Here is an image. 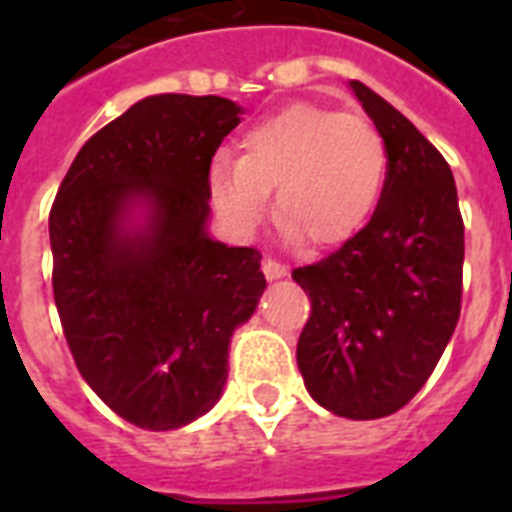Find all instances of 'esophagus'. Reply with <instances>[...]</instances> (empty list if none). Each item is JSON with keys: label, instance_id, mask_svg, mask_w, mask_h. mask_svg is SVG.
Wrapping results in <instances>:
<instances>
[{"label": "esophagus", "instance_id": "obj_1", "mask_svg": "<svg viewBox=\"0 0 512 512\" xmlns=\"http://www.w3.org/2000/svg\"><path fill=\"white\" fill-rule=\"evenodd\" d=\"M263 273L265 279L273 281V279H284L289 273V268L284 263H279V260H273V257H265L263 260Z\"/></svg>", "mask_w": 512, "mask_h": 512}]
</instances>
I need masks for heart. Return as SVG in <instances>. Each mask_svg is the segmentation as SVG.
I'll return each mask as SVG.
<instances>
[{"label":"heart","mask_w":512,"mask_h":512,"mask_svg":"<svg viewBox=\"0 0 512 512\" xmlns=\"http://www.w3.org/2000/svg\"><path fill=\"white\" fill-rule=\"evenodd\" d=\"M388 148L369 119L295 103L241 135V156L217 154L209 193L239 231H255L276 191V217L289 239L335 247L356 236L377 209Z\"/></svg>","instance_id":"1"}]
</instances>
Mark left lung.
Returning <instances> with one entry per match:
<instances>
[{"label":"left lung","instance_id":"obj_1","mask_svg":"<svg viewBox=\"0 0 512 512\" xmlns=\"http://www.w3.org/2000/svg\"><path fill=\"white\" fill-rule=\"evenodd\" d=\"M388 148L372 220L321 263L292 271L311 297L297 366L316 404L348 420L398 412L452 340L462 300V228L449 164L401 111L350 82Z\"/></svg>","mask_w":512,"mask_h":512}]
</instances>
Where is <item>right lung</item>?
I'll use <instances>...</instances> for the list:
<instances>
[{
	"mask_svg": "<svg viewBox=\"0 0 512 512\" xmlns=\"http://www.w3.org/2000/svg\"><path fill=\"white\" fill-rule=\"evenodd\" d=\"M217 95H151L76 154L50 212L52 292L87 385L122 420L175 430L220 401L260 252L209 236V164L241 122Z\"/></svg>",
	"mask_w": 512,
	"mask_h": 512,
	"instance_id": "1",
	"label": "right lung"
}]
</instances>
